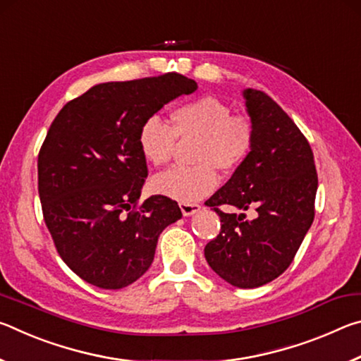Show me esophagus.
<instances>
[{"label":"esophagus","instance_id":"obj_1","mask_svg":"<svg viewBox=\"0 0 361 361\" xmlns=\"http://www.w3.org/2000/svg\"><path fill=\"white\" fill-rule=\"evenodd\" d=\"M180 209H181L183 215H185V216H192L194 213H197L200 210V205L199 204H185V202H181L180 204Z\"/></svg>","mask_w":361,"mask_h":361}]
</instances>
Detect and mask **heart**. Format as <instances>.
Segmentation results:
<instances>
[{
	"label": "heart",
	"instance_id": "b5f03b06",
	"mask_svg": "<svg viewBox=\"0 0 361 361\" xmlns=\"http://www.w3.org/2000/svg\"><path fill=\"white\" fill-rule=\"evenodd\" d=\"M172 127L159 116L146 119L138 130L143 157L156 167L172 159L176 140L195 138L192 167H173L152 180L157 194L192 204L207 197L218 186L219 169L234 172L247 161L253 146V127L245 116L231 114L229 106L215 97L183 103L170 113Z\"/></svg>",
	"mask_w": 361,
	"mask_h": 361
}]
</instances>
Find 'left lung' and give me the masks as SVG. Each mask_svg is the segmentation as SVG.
Masks as SVG:
<instances>
[{
    "instance_id": "obj_1",
    "label": "left lung",
    "mask_w": 361,
    "mask_h": 361,
    "mask_svg": "<svg viewBox=\"0 0 361 361\" xmlns=\"http://www.w3.org/2000/svg\"><path fill=\"white\" fill-rule=\"evenodd\" d=\"M253 127L247 161L207 200L221 219V231L204 250L209 266L237 288H256L277 279L291 264L314 221L317 180L314 154L293 119L271 97L243 89ZM219 204L257 218L224 214Z\"/></svg>"
}]
</instances>
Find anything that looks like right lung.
I'll list each match as a JSON object with an SVG mask.
<instances>
[{
	"label": "right lung",
	"instance_id": "add662e5",
	"mask_svg": "<svg viewBox=\"0 0 361 361\" xmlns=\"http://www.w3.org/2000/svg\"><path fill=\"white\" fill-rule=\"evenodd\" d=\"M195 89L178 73L102 82L54 119L38 156L42 215L60 258L87 283L119 290L135 282L154 259L161 232L181 218L166 195L137 209L148 176L138 130Z\"/></svg>",
	"mask_w": 361,
	"mask_h": 361
}]
</instances>
